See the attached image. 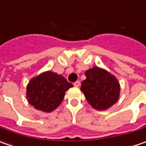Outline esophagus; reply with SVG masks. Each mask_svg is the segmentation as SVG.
Instances as JSON below:
<instances>
[{
	"mask_svg": "<svg viewBox=\"0 0 146 146\" xmlns=\"http://www.w3.org/2000/svg\"><path fill=\"white\" fill-rule=\"evenodd\" d=\"M73 85H74V86H75V87H79V86H80V85H81V83H80V81H76V82H74V84H73Z\"/></svg>",
	"mask_w": 146,
	"mask_h": 146,
	"instance_id": "1",
	"label": "esophagus"
}]
</instances>
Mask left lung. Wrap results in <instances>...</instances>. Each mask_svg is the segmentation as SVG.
<instances>
[{
	"mask_svg": "<svg viewBox=\"0 0 146 146\" xmlns=\"http://www.w3.org/2000/svg\"><path fill=\"white\" fill-rule=\"evenodd\" d=\"M81 90L87 102L97 110H106L118 101L120 83L114 75L105 69L94 66L86 72Z\"/></svg>",
	"mask_w": 146,
	"mask_h": 146,
	"instance_id": "left-lung-1",
	"label": "left lung"
}]
</instances>
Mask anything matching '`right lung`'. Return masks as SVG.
Instances as JSON below:
<instances>
[{
  "mask_svg": "<svg viewBox=\"0 0 146 146\" xmlns=\"http://www.w3.org/2000/svg\"><path fill=\"white\" fill-rule=\"evenodd\" d=\"M73 86L63 76L45 71L29 81L26 87V98L36 110L50 113L60 106L65 92Z\"/></svg>",
  "mask_w": 146,
  "mask_h": 146,
  "instance_id": "right-lung-1",
  "label": "right lung"
}]
</instances>
